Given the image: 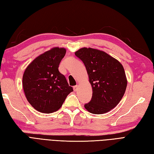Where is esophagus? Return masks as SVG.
Listing matches in <instances>:
<instances>
[{
    "label": "esophagus",
    "instance_id": "1",
    "mask_svg": "<svg viewBox=\"0 0 154 154\" xmlns=\"http://www.w3.org/2000/svg\"><path fill=\"white\" fill-rule=\"evenodd\" d=\"M73 88H74V91H77L78 90V85H74V87H73Z\"/></svg>",
    "mask_w": 154,
    "mask_h": 154
}]
</instances>
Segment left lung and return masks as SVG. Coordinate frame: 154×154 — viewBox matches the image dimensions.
<instances>
[{
	"label": "left lung",
	"mask_w": 154,
	"mask_h": 154,
	"mask_svg": "<svg viewBox=\"0 0 154 154\" xmlns=\"http://www.w3.org/2000/svg\"><path fill=\"white\" fill-rule=\"evenodd\" d=\"M85 66L92 87V98L84 107L90 113L102 114L113 109L125 92L127 80L117 59L102 50L82 48L75 52Z\"/></svg>",
	"instance_id": "8db88e82"
}]
</instances>
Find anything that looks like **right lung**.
<instances>
[{"instance_id": "1", "label": "right lung", "mask_w": 154, "mask_h": 154, "mask_svg": "<svg viewBox=\"0 0 154 154\" xmlns=\"http://www.w3.org/2000/svg\"><path fill=\"white\" fill-rule=\"evenodd\" d=\"M66 54L54 47L36 57L25 70L22 84L28 102L35 110L50 114L58 110L73 88L58 70Z\"/></svg>"}]
</instances>
